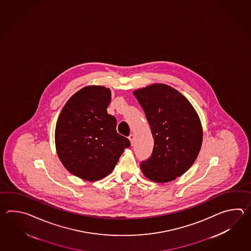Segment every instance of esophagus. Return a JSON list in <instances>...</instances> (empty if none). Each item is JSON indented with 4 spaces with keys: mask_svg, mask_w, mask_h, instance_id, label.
I'll return each instance as SVG.
<instances>
[{
    "mask_svg": "<svg viewBox=\"0 0 251 251\" xmlns=\"http://www.w3.org/2000/svg\"><path fill=\"white\" fill-rule=\"evenodd\" d=\"M128 139H129V141L131 142V144H133V141H134V134L133 133H131L129 136H128Z\"/></svg>",
    "mask_w": 251,
    "mask_h": 251,
    "instance_id": "esophagus-1",
    "label": "esophagus"
}]
</instances>
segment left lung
I'll return each mask as SVG.
<instances>
[{
  "mask_svg": "<svg viewBox=\"0 0 251 251\" xmlns=\"http://www.w3.org/2000/svg\"><path fill=\"white\" fill-rule=\"evenodd\" d=\"M150 125L154 146L141 171L156 183L175 180L197 160L203 127L195 107L171 86L152 83L133 91Z\"/></svg>",
  "mask_w": 251,
  "mask_h": 251,
  "instance_id": "1",
  "label": "left lung"
}]
</instances>
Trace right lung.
<instances>
[{
    "label": "right lung",
    "instance_id": "add662e5",
    "mask_svg": "<svg viewBox=\"0 0 251 251\" xmlns=\"http://www.w3.org/2000/svg\"><path fill=\"white\" fill-rule=\"evenodd\" d=\"M110 89L89 85L65 103L59 115L54 142L59 160L67 171L86 181H98L112 172L130 146L117 132V119L107 114Z\"/></svg>",
    "mask_w": 251,
    "mask_h": 251
}]
</instances>
